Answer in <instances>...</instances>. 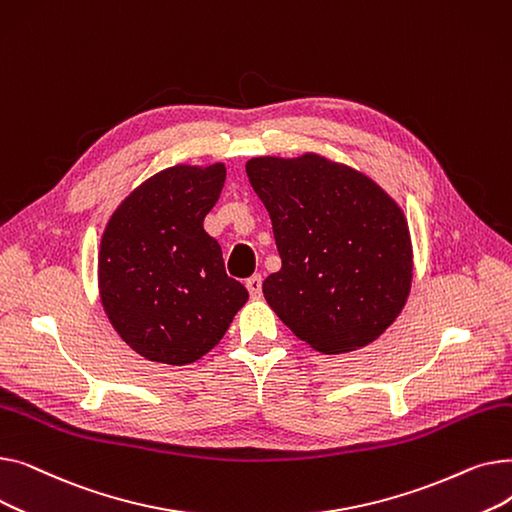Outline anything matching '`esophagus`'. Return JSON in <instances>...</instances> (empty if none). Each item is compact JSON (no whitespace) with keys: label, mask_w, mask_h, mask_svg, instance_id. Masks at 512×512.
Segmentation results:
<instances>
[{"label":"esophagus","mask_w":512,"mask_h":512,"mask_svg":"<svg viewBox=\"0 0 512 512\" xmlns=\"http://www.w3.org/2000/svg\"><path fill=\"white\" fill-rule=\"evenodd\" d=\"M261 284H263V280H261V276L259 274H255V276H251L247 282H245V286H247V290H249V294H251V299H261Z\"/></svg>","instance_id":"34e87169"}]
</instances>
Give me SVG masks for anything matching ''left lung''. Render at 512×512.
I'll use <instances>...</instances> for the list:
<instances>
[{
	"label": "left lung",
	"instance_id": "8db88e82",
	"mask_svg": "<svg viewBox=\"0 0 512 512\" xmlns=\"http://www.w3.org/2000/svg\"><path fill=\"white\" fill-rule=\"evenodd\" d=\"M247 176L272 218L280 272L265 301L315 351H355L405 307L413 278L400 207L367 176L319 155L253 157Z\"/></svg>",
	"mask_w": 512,
	"mask_h": 512
}]
</instances>
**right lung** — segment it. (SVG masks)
Returning a JSON list of instances; mask_svg holds the SVG:
<instances>
[{
  "label": "right lung",
  "instance_id": "1",
  "mask_svg": "<svg viewBox=\"0 0 512 512\" xmlns=\"http://www.w3.org/2000/svg\"><path fill=\"white\" fill-rule=\"evenodd\" d=\"M224 180L222 164L159 172L134 188L103 232V309L122 340L149 361L201 359L249 299L226 274L220 242L203 230Z\"/></svg>",
  "mask_w": 512,
  "mask_h": 512
}]
</instances>
